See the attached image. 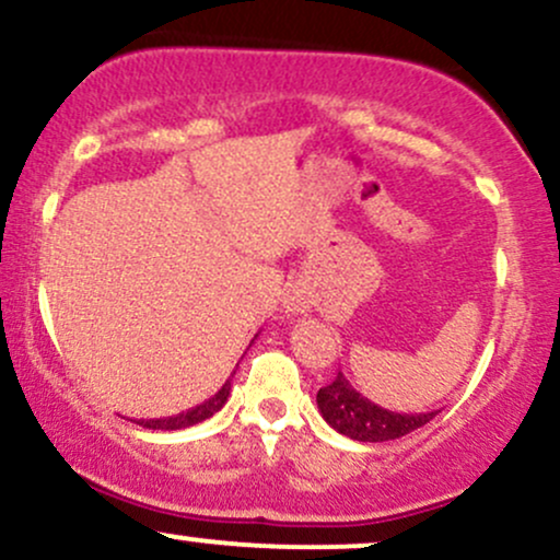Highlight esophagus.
I'll return each mask as SVG.
<instances>
[{
	"instance_id": "1",
	"label": "esophagus",
	"mask_w": 560,
	"mask_h": 560,
	"mask_svg": "<svg viewBox=\"0 0 560 560\" xmlns=\"http://www.w3.org/2000/svg\"><path fill=\"white\" fill-rule=\"evenodd\" d=\"M284 311L289 316H302V313L311 311V300H307V294L302 289H289L284 294Z\"/></svg>"
}]
</instances>
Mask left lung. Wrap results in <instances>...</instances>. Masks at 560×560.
<instances>
[{
	"instance_id": "obj_1",
	"label": "left lung",
	"mask_w": 560,
	"mask_h": 560,
	"mask_svg": "<svg viewBox=\"0 0 560 560\" xmlns=\"http://www.w3.org/2000/svg\"><path fill=\"white\" fill-rule=\"evenodd\" d=\"M316 402L320 416L331 429L358 442L397 440V436L421 429L436 416V410L432 413H395V410L382 408L352 387L342 371L331 384L318 389Z\"/></svg>"
}]
</instances>
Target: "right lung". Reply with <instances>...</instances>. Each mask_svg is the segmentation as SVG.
<instances>
[{
	"label": "right lung",
	"mask_w": 560,
	"mask_h": 560,
	"mask_svg": "<svg viewBox=\"0 0 560 560\" xmlns=\"http://www.w3.org/2000/svg\"><path fill=\"white\" fill-rule=\"evenodd\" d=\"M229 392H231V378L226 384H223L221 389L215 392L210 400H205L202 405H197V408L186 410V413H178V416H168V419H152V421H139L144 429H160V432H176V429H186V427H195V423L210 419V416L218 413V410L223 408L229 400Z\"/></svg>",
	"instance_id": "obj_1"
}]
</instances>
